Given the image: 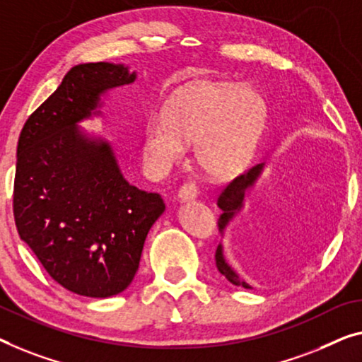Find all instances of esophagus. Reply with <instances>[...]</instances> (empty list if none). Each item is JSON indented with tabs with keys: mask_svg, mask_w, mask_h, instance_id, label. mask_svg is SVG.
<instances>
[{
	"mask_svg": "<svg viewBox=\"0 0 362 362\" xmlns=\"http://www.w3.org/2000/svg\"><path fill=\"white\" fill-rule=\"evenodd\" d=\"M197 197H198V188H197L195 183L187 182V183H183V185L180 187L179 198L182 199V202H190V199L197 198Z\"/></svg>",
	"mask_w": 362,
	"mask_h": 362,
	"instance_id": "obj_1",
	"label": "esophagus"
}]
</instances>
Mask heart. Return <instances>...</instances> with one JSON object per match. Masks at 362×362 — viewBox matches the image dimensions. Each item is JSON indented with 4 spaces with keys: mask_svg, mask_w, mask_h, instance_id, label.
I'll return each instance as SVG.
<instances>
[{
    "mask_svg": "<svg viewBox=\"0 0 362 362\" xmlns=\"http://www.w3.org/2000/svg\"><path fill=\"white\" fill-rule=\"evenodd\" d=\"M265 120V102L250 88L204 83L172 99L164 117L156 115L144 132V159L154 170L179 163L183 141L195 144L198 165L213 177L244 169Z\"/></svg>",
    "mask_w": 362,
    "mask_h": 362,
    "instance_id": "b5f03b06",
    "label": "heart"
}]
</instances>
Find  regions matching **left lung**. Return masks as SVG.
Wrapping results in <instances>:
<instances>
[{
    "label": "left lung",
    "instance_id": "left-lung-1",
    "mask_svg": "<svg viewBox=\"0 0 362 362\" xmlns=\"http://www.w3.org/2000/svg\"><path fill=\"white\" fill-rule=\"evenodd\" d=\"M262 167L263 164H257L255 167H252V169L242 172L240 175H237L235 179L230 180L228 185L221 190L219 198H218V206L223 209V214H221L218 219V228L221 233H223L226 224L229 223V219L233 218L235 211H239L242 208L244 193L247 188L253 185V182L257 180V177L260 175ZM214 258H216V267H218L219 273H223L230 283L235 286H242V288H247V289L250 288V286L247 284L244 279L239 278V274H237L234 269L228 265V262H226V258L223 255V247H221V244L218 245V249H216Z\"/></svg>",
    "mask_w": 362,
    "mask_h": 362
}]
</instances>
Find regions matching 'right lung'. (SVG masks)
<instances>
[{"mask_svg":"<svg viewBox=\"0 0 362 362\" xmlns=\"http://www.w3.org/2000/svg\"><path fill=\"white\" fill-rule=\"evenodd\" d=\"M134 78L122 64L71 68L27 118L18 143L13 213L21 239L52 279L88 298L128 288L165 209L159 193L123 179L109 144L76 128L104 90Z\"/></svg>","mask_w":362,"mask_h":362,"instance_id":"1","label":"right lung"}]
</instances>
